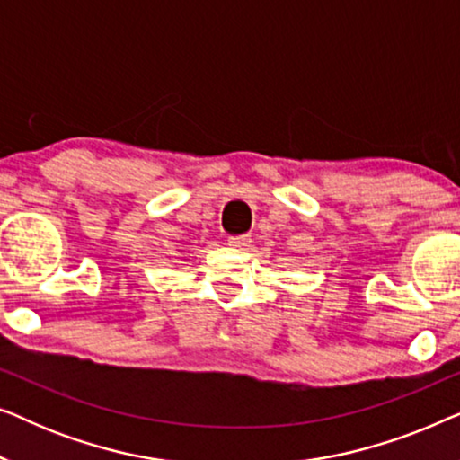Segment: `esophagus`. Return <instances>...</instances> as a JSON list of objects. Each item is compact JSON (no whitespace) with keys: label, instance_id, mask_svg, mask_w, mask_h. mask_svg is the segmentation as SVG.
<instances>
[{"label":"esophagus","instance_id":"obj_1","mask_svg":"<svg viewBox=\"0 0 460 460\" xmlns=\"http://www.w3.org/2000/svg\"><path fill=\"white\" fill-rule=\"evenodd\" d=\"M249 243H251V236H247V234H238V236H230L228 238L230 247H236V249H241V251L247 249Z\"/></svg>","mask_w":460,"mask_h":460}]
</instances>
